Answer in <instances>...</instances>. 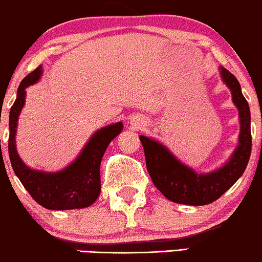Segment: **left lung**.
<instances>
[{"label": "left lung", "instance_id": "obj_1", "mask_svg": "<svg viewBox=\"0 0 262 262\" xmlns=\"http://www.w3.org/2000/svg\"><path fill=\"white\" fill-rule=\"evenodd\" d=\"M221 77L229 86L232 101L238 108L240 137L238 146L226 165L210 173H196L176 160L161 143L140 136L146 159V167L154 185L162 195L177 204L201 206L216 201L244 173L251 155V116L246 98L241 92L237 78L221 67Z\"/></svg>", "mask_w": 262, "mask_h": 262}]
</instances>
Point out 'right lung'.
<instances>
[{
  "mask_svg": "<svg viewBox=\"0 0 262 262\" xmlns=\"http://www.w3.org/2000/svg\"><path fill=\"white\" fill-rule=\"evenodd\" d=\"M42 67L29 74L19 83L17 98L10 111L8 155L16 176L31 198L49 210L82 209L94 204L100 195V165L108 143L122 130V122L106 126L97 131L85 146L80 156L60 172L46 173L31 170L19 159L15 145L18 115L25 103L26 87L37 82ZM2 156V152H1Z\"/></svg>",
  "mask_w": 262,
  "mask_h": 262,
  "instance_id": "right-lung-1",
  "label": "right lung"
}]
</instances>
